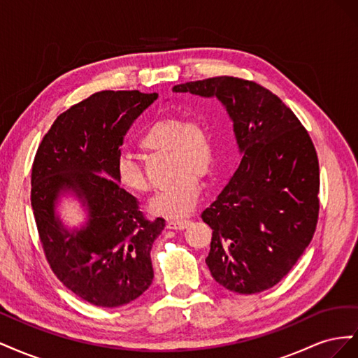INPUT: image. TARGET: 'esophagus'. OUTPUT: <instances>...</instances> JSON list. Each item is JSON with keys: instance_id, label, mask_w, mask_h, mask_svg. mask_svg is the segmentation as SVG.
Segmentation results:
<instances>
[{"instance_id": "obj_1", "label": "esophagus", "mask_w": 358, "mask_h": 358, "mask_svg": "<svg viewBox=\"0 0 358 358\" xmlns=\"http://www.w3.org/2000/svg\"><path fill=\"white\" fill-rule=\"evenodd\" d=\"M191 221L188 220H178V221H169L167 222V229L170 230H183L187 229Z\"/></svg>"}]
</instances>
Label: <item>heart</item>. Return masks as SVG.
<instances>
[{
  "instance_id": "1",
  "label": "heart",
  "mask_w": 358,
  "mask_h": 358,
  "mask_svg": "<svg viewBox=\"0 0 358 358\" xmlns=\"http://www.w3.org/2000/svg\"><path fill=\"white\" fill-rule=\"evenodd\" d=\"M146 152H169L173 180L149 201V212L164 218H182L196 208L200 182L213 169L215 150L210 127L201 117L164 116L146 127L138 138ZM115 178L124 189L142 194L149 183L142 169L129 157H119Z\"/></svg>"
}]
</instances>
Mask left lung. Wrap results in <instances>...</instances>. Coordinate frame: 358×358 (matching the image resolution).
Masks as SVG:
<instances>
[{"instance_id": "8db88e82", "label": "left lung", "mask_w": 358, "mask_h": 358, "mask_svg": "<svg viewBox=\"0 0 358 358\" xmlns=\"http://www.w3.org/2000/svg\"><path fill=\"white\" fill-rule=\"evenodd\" d=\"M171 91L218 99L241 152L234 175L201 213L212 229V278L239 294L272 288L305 252L318 221L320 167L308 131L255 82L220 76Z\"/></svg>"}]
</instances>
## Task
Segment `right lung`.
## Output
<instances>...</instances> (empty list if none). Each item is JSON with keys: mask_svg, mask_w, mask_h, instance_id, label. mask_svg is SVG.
Instances as JSON below:
<instances>
[{"mask_svg": "<svg viewBox=\"0 0 358 358\" xmlns=\"http://www.w3.org/2000/svg\"><path fill=\"white\" fill-rule=\"evenodd\" d=\"M158 99L140 91H101L71 106L43 137L32 164L31 206L48 262L76 296L117 308L154 279L150 249L166 221L145 220L134 196L119 187L115 164L134 119ZM74 196L87 218L70 229L57 212Z\"/></svg>", "mask_w": 358, "mask_h": 358, "instance_id": "add662e5", "label": "right lung"}]
</instances>
